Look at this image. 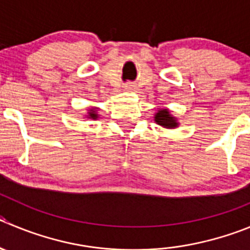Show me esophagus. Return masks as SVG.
Returning <instances> with one entry per match:
<instances>
[{
    "instance_id": "1",
    "label": "esophagus",
    "mask_w": 250,
    "mask_h": 250,
    "mask_svg": "<svg viewBox=\"0 0 250 250\" xmlns=\"http://www.w3.org/2000/svg\"><path fill=\"white\" fill-rule=\"evenodd\" d=\"M123 87H125V90L128 91V92H133V91H136V85L132 83H125V86H123Z\"/></svg>"
}]
</instances>
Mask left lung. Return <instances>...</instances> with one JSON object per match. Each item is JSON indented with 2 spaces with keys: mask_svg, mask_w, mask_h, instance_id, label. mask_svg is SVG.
<instances>
[{
  "mask_svg": "<svg viewBox=\"0 0 250 250\" xmlns=\"http://www.w3.org/2000/svg\"><path fill=\"white\" fill-rule=\"evenodd\" d=\"M154 121L164 128H176L179 125L176 118L172 117L167 108H160L154 116Z\"/></svg>",
  "mask_w": 250,
  "mask_h": 250,
  "instance_id": "obj_1",
  "label": "left lung"
}]
</instances>
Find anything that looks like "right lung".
I'll use <instances>...</instances> for the list:
<instances>
[{"label": "right lung", "instance_id": "right-lung-1", "mask_svg": "<svg viewBox=\"0 0 250 250\" xmlns=\"http://www.w3.org/2000/svg\"><path fill=\"white\" fill-rule=\"evenodd\" d=\"M96 111H97L96 108H90V109H88L87 116H86V117L91 118V120H96V118L99 117V114L96 113Z\"/></svg>", "mask_w": 250, "mask_h": 250}]
</instances>
